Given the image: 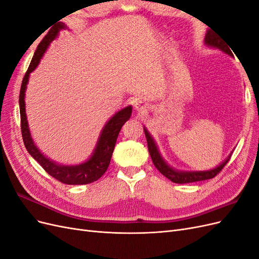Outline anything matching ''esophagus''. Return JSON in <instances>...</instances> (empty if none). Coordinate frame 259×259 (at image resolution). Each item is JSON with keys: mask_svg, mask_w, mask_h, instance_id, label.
<instances>
[{"mask_svg": "<svg viewBox=\"0 0 259 259\" xmlns=\"http://www.w3.org/2000/svg\"><path fill=\"white\" fill-rule=\"evenodd\" d=\"M135 108H136V110H143L144 109V105H143V101H140V100H137V101H135Z\"/></svg>", "mask_w": 259, "mask_h": 259, "instance_id": "esophagus-1", "label": "esophagus"}]
</instances>
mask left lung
<instances>
[{
  "label": "left lung",
  "instance_id": "8db88e82",
  "mask_svg": "<svg viewBox=\"0 0 259 259\" xmlns=\"http://www.w3.org/2000/svg\"><path fill=\"white\" fill-rule=\"evenodd\" d=\"M204 41H205V44L210 46V48L218 49V50L225 52L226 54H229L230 56H232V53L228 46H227V43L225 41H223L222 38L219 37L216 33H214L211 30L207 31ZM144 131H145V135L147 138L148 150H149V153H150V156H151L154 166L158 168V170L162 175H164L166 178L171 180L173 183L189 184V183L201 182V180L214 178L230 160L231 154L223 163L219 164L218 166H216L215 168H211L209 170H178V169H175L174 167L169 166L168 164L164 161V159L161 156V153L159 152L158 147H156V145L154 143L153 138L151 137L150 134H149L147 128L144 127Z\"/></svg>",
  "mask_w": 259,
  "mask_h": 259
}]
</instances>
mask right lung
<instances>
[{"mask_svg": "<svg viewBox=\"0 0 259 259\" xmlns=\"http://www.w3.org/2000/svg\"><path fill=\"white\" fill-rule=\"evenodd\" d=\"M66 28L67 26L64 22H57L56 25L49 31V33L43 37L41 43L38 44L37 49L33 55V58L30 62V66L27 70V72L25 76H23L19 94L21 134L23 144H25L28 152L36 162H38V164H40V165L45 169V171H48L52 177L56 178L58 182L67 185H86L96 182L97 179H99L106 173L109 164H110L117 135H119L123 124L131 117L132 106L125 107L119 112H116L111 119L106 123L105 127L100 133L96 148L95 150H94L92 156L88 161L79 164V165H61V164H57L56 162L51 161L49 158H46V156L40 151V149H37V147L33 143L32 137H31L26 115L25 95L27 84L29 81L30 73L37 67L38 62H40L51 42L56 38L60 30Z\"/></svg>", "mask_w": 259, "mask_h": 259, "instance_id": "right-lung-1", "label": "right lung"}]
</instances>
